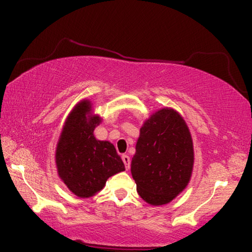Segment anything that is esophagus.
I'll return each instance as SVG.
<instances>
[{"mask_svg":"<svg viewBox=\"0 0 252 252\" xmlns=\"http://www.w3.org/2000/svg\"><path fill=\"white\" fill-rule=\"evenodd\" d=\"M122 159H123V161H124V164H125L126 170H128L129 165H130V158H129V156H127V155H123Z\"/></svg>","mask_w":252,"mask_h":252,"instance_id":"esophagus-1","label":"esophagus"}]
</instances>
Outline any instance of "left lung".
Wrapping results in <instances>:
<instances>
[{"instance_id": "left-lung-1", "label": "left lung", "mask_w": 252, "mask_h": 252, "mask_svg": "<svg viewBox=\"0 0 252 252\" xmlns=\"http://www.w3.org/2000/svg\"><path fill=\"white\" fill-rule=\"evenodd\" d=\"M135 149L130 172L147 203L166 204L187 187L194 149L190 132L177 111L166 108L154 113L141 127Z\"/></svg>"}]
</instances>
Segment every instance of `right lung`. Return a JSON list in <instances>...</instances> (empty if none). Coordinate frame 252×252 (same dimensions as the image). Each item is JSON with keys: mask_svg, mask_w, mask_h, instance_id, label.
Returning <instances> with one entry per match:
<instances>
[{"mask_svg": "<svg viewBox=\"0 0 252 252\" xmlns=\"http://www.w3.org/2000/svg\"><path fill=\"white\" fill-rule=\"evenodd\" d=\"M91 103L82 101L65 123L56 150L58 174L67 188L79 197L95 195L111 175L125 171L116 148L108 141L96 140L97 116L92 117Z\"/></svg>", "mask_w": 252, "mask_h": 252, "instance_id": "1", "label": "right lung"}]
</instances>
